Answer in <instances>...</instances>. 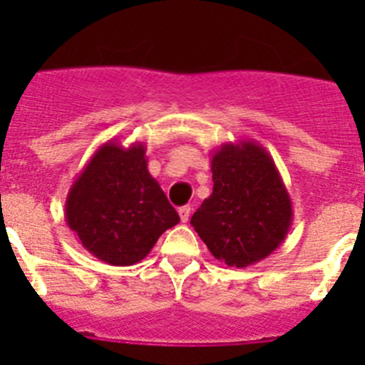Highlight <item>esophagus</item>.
<instances>
[{
	"instance_id": "obj_1",
	"label": "esophagus",
	"mask_w": 365,
	"mask_h": 365,
	"mask_svg": "<svg viewBox=\"0 0 365 365\" xmlns=\"http://www.w3.org/2000/svg\"><path fill=\"white\" fill-rule=\"evenodd\" d=\"M179 217L182 222H188L190 219V206H180L179 208Z\"/></svg>"
}]
</instances>
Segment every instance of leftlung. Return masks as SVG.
Segmentation results:
<instances>
[{
	"mask_svg": "<svg viewBox=\"0 0 365 365\" xmlns=\"http://www.w3.org/2000/svg\"><path fill=\"white\" fill-rule=\"evenodd\" d=\"M214 192L192 215L212 256L228 267L254 265L285 241L292 202L278 168L252 140L222 144L212 155Z\"/></svg>",
	"mask_w": 365,
	"mask_h": 365,
	"instance_id": "obj_1",
	"label": "left lung"
}]
</instances>
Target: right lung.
<instances>
[{
	"mask_svg": "<svg viewBox=\"0 0 365 365\" xmlns=\"http://www.w3.org/2000/svg\"><path fill=\"white\" fill-rule=\"evenodd\" d=\"M66 222L87 252L108 265L128 267L151 252L179 214L148 172L146 146L108 140L71 186Z\"/></svg>",
	"mask_w": 365,
	"mask_h": 365,
	"instance_id": "1",
	"label": "right lung"
}]
</instances>
